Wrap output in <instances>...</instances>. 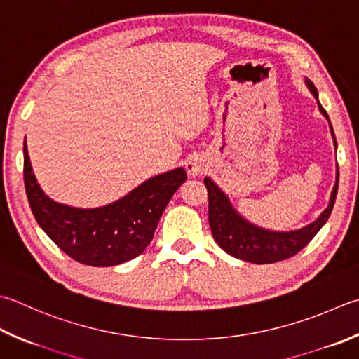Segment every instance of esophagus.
<instances>
[{
	"label": "esophagus",
	"instance_id": "1",
	"mask_svg": "<svg viewBox=\"0 0 359 359\" xmlns=\"http://www.w3.org/2000/svg\"><path fill=\"white\" fill-rule=\"evenodd\" d=\"M205 166H207L205 157L199 156V154H193V156H189L188 160L185 161V170L189 177H198V175H202L203 171H205Z\"/></svg>",
	"mask_w": 359,
	"mask_h": 359
}]
</instances>
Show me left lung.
<instances>
[{
	"mask_svg": "<svg viewBox=\"0 0 359 359\" xmlns=\"http://www.w3.org/2000/svg\"><path fill=\"white\" fill-rule=\"evenodd\" d=\"M304 81L306 88L310 90V93L316 97V101H318L320 114L327 118L336 149L338 144H336L334 132L327 111L319 102L318 90H316L314 83L310 79L305 77ZM338 182L339 170L338 166H336V182L333 191L330 194L327 208L319 215L318 219L302 229L277 231L258 227L255 224L245 219V217H243L236 212L235 207L231 205L227 194L224 193L212 179L205 177L203 179V184H205L208 189V221L210 227H212L215 241L219 244V248L224 252H227L229 255L255 264H269L291 258L299 254V252L318 235V231L324 227V224L328 221L330 213H332L334 205L336 194H338Z\"/></svg>",
	"mask_w": 359,
	"mask_h": 359,
	"instance_id": "obj_1",
	"label": "left lung"
}]
</instances>
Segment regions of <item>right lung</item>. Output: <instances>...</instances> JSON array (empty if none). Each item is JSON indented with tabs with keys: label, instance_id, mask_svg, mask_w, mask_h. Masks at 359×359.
I'll list each match as a JSON object with an SVG mask.
<instances>
[{
	"label": "right lung",
	"instance_id": "obj_1",
	"mask_svg": "<svg viewBox=\"0 0 359 359\" xmlns=\"http://www.w3.org/2000/svg\"><path fill=\"white\" fill-rule=\"evenodd\" d=\"M25 188L35 221L76 262L107 268L142 255L168 202L187 180L184 168L151 177L130 193L96 208H77L53 201L40 188L32 171L26 138Z\"/></svg>",
	"mask_w": 359,
	"mask_h": 359
}]
</instances>
